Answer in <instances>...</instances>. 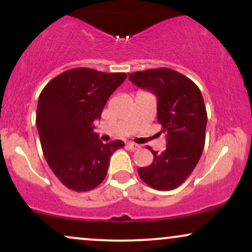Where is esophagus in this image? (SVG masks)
Here are the masks:
<instances>
[{"label": "esophagus", "mask_w": 252, "mask_h": 252, "mask_svg": "<svg viewBox=\"0 0 252 252\" xmlns=\"http://www.w3.org/2000/svg\"><path fill=\"white\" fill-rule=\"evenodd\" d=\"M126 148H128V149H130V150H131V152H135V150L140 149V146H138V144H136V143H132V142H128V143H126Z\"/></svg>", "instance_id": "obj_1"}]
</instances>
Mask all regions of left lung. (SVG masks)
Segmentation results:
<instances>
[{"label": "left lung", "mask_w": 252, "mask_h": 252, "mask_svg": "<svg viewBox=\"0 0 252 252\" xmlns=\"http://www.w3.org/2000/svg\"><path fill=\"white\" fill-rule=\"evenodd\" d=\"M129 79L158 98L160 134L167 140L161 154L149 149L154 160L141 167L138 175L155 189H174L195 168L205 146L207 114L200 90L189 78L166 67L134 72Z\"/></svg>", "instance_id": "obj_1"}]
</instances>
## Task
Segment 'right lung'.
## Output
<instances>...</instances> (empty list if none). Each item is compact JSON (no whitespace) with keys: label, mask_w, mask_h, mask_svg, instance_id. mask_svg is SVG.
<instances>
[{"label":"right lung","mask_w":252,"mask_h":252,"mask_svg":"<svg viewBox=\"0 0 252 252\" xmlns=\"http://www.w3.org/2000/svg\"><path fill=\"white\" fill-rule=\"evenodd\" d=\"M126 78V73L72 68L52 79L40 94L36 128L42 153L67 189H96L106 176L111 155L124 147L121 140L103 143L94 128L109 97Z\"/></svg>","instance_id":"right-lung-1"}]
</instances>
